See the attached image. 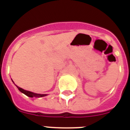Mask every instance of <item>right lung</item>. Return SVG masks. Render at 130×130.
I'll list each match as a JSON object with an SVG mask.
<instances>
[{
  "instance_id": "add662e5",
  "label": "right lung",
  "mask_w": 130,
  "mask_h": 130,
  "mask_svg": "<svg viewBox=\"0 0 130 130\" xmlns=\"http://www.w3.org/2000/svg\"><path fill=\"white\" fill-rule=\"evenodd\" d=\"M18 88L19 89V90L20 92H21L22 93L25 94V95H26L28 97H30V98H33V97H43V96H45L46 94H36V93H34V92H30V91H27V90H25L23 88H20V87H18Z\"/></svg>"
}]
</instances>
